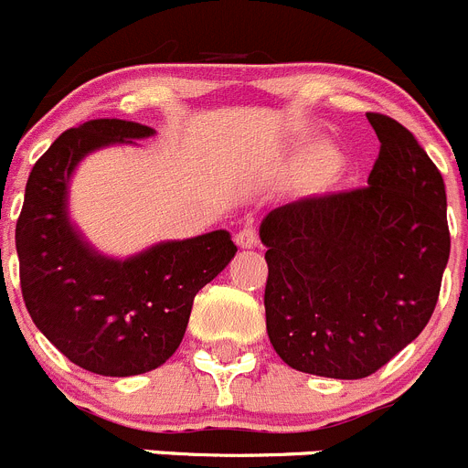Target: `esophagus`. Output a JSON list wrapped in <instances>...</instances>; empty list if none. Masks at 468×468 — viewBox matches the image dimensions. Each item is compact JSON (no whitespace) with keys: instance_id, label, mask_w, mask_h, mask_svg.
Listing matches in <instances>:
<instances>
[{"instance_id":"34e87169","label":"esophagus","mask_w":468,"mask_h":468,"mask_svg":"<svg viewBox=\"0 0 468 468\" xmlns=\"http://www.w3.org/2000/svg\"><path fill=\"white\" fill-rule=\"evenodd\" d=\"M235 242H238L239 249H254L259 244V233H256L254 226H247V229L235 235Z\"/></svg>"}]
</instances>
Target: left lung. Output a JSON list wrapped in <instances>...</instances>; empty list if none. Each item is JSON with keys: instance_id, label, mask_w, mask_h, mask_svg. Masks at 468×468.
Here are the masks:
<instances>
[{"instance_id": "obj_1", "label": "left lung", "mask_w": 468, "mask_h": 468, "mask_svg": "<svg viewBox=\"0 0 468 468\" xmlns=\"http://www.w3.org/2000/svg\"><path fill=\"white\" fill-rule=\"evenodd\" d=\"M381 150L365 189L265 214V325L298 372L365 378L425 330L451 256L445 186L416 135L367 112Z\"/></svg>"}]
</instances>
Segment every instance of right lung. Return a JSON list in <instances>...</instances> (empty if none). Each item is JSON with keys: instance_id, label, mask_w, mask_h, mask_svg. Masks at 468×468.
Segmentation results:
<instances>
[{"instance_id": "1", "label": "right lung", "mask_w": 468, "mask_h": 468, "mask_svg": "<svg viewBox=\"0 0 468 468\" xmlns=\"http://www.w3.org/2000/svg\"><path fill=\"white\" fill-rule=\"evenodd\" d=\"M152 126L90 120L64 131L34 164L16 249L34 325L73 365L101 377H135L164 365L185 337L191 304L238 247L229 230L165 239L126 259L91 247L69 214L78 164L111 145H135Z\"/></svg>"}]
</instances>
